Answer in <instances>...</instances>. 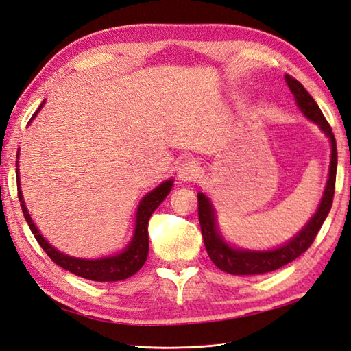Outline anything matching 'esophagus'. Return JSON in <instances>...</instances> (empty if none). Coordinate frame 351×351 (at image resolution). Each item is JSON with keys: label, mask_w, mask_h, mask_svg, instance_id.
Here are the masks:
<instances>
[{"label": "esophagus", "mask_w": 351, "mask_h": 351, "mask_svg": "<svg viewBox=\"0 0 351 351\" xmlns=\"http://www.w3.org/2000/svg\"><path fill=\"white\" fill-rule=\"evenodd\" d=\"M199 175H200V164L193 158L182 161L180 164V167H178V178H180L181 182L196 181Z\"/></svg>", "instance_id": "esophagus-1"}]
</instances>
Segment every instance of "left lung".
Wrapping results in <instances>:
<instances>
[{
	"instance_id": "8db88e82",
	"label": "left lung",
	"mask_w": 351,
	"mask_h": 351,
	"mask_svg": "<svg viewBox=\"0 0 351 351\" xmlns=\"http://www.w3.org/2000/svg\"><path fill=\"white\" fill-rule=\"evenodd\" d=\"M285 81L293 92L297 106L300 107L303 114L312 122H315L319 128L323 130L327 137L330 138L332 143V158H330V170L329 180L324 190L322 204L318 206V211L309 223L304 226L299 235H295L293 240L288 241L285 245L279 249L267 250V252H250V250H238L232 249L223 241L221 235L219 234L217 226H215V215L211 206V202L204 193L197 195V211H199V223L200 230H202L205 249L208 256L211 258L213 263L217 265L221 271L230 274H264L278 270V268L293 263L295 258H299L303 252H306L311 244L314 243L319 228L324 223L327 214H329L333 195H335V181H337V140L332 132L329 122L326 121L322 110L317 106L314 98L306 92V88L302 86L295 78L291 75H285Z\"/></svg>"
}]
</instances>
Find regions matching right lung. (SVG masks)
Here are the masks:
<instances>
[{
	"label": "right lung",
	"instance_id": "obj_1",
	"mask_svg": "<svg viewBox=\"0 0 351 351\" xmlns=\"http://www.w3.org/2000/svg\"><path fill=\"white\" fill-rule=\"evenodd\" d=\"M43 102L40 104V107L37 108V111L42 108ZM37 111L33 114L32 121L37 114ZM16 175H18L16 178H18V189H19V173H16ZM171 185H173V181L162 182L154 191H151L149 195H146L143 199H141L138 210H137V215H136L137 217L136 230H134V237H132L130 245L122 253H119V255L110 256V258H102V259L72 258V256L64 255V253H60L57 249L52 247V245L47 240H45V238L39 234V230H37V228L34 226V223L27 211L24 199H22L21 190L18 191V197L21 200L22 213H24V217L28 223L29 229H32V232L37 240V243L40 244V247L45 250V253H47V255L52 261H54L57 265H60L62 268H64V270H68L73 274L80 276V278H84L88 280L116 282V280H123L126 278H131V276L136 274L146 263L147 252H149L147 221H149V219H151L152 213L156 210V208H158V205L162 202L164 199H166V196L170 193Z\"/></svg>",
	"mask_w": 351,
	"mask_h": 351
}]
</instances>
